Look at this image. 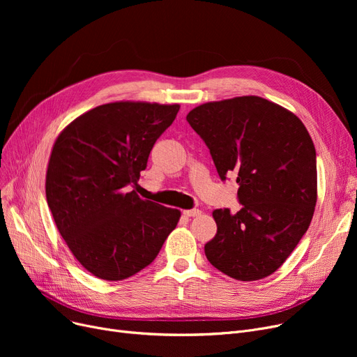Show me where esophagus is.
<instances>
[{
  "mask_svg": "<svg viewBox=\"0 0 357 357\" xmlns=\"http://www.w3.org/2000/svg\"><path fill=\"white\" fill-rule=\"evenodd\" d=\"M201 214V211L198 208H192V210H186L183 211L185 217H198Z\"/></svg>",
  "mask_w": 357,
  "mask_h": 357,
  "instance_id": "obj_1",
  "label": "esophagus"
}]
</instances>
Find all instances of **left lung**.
Returning a JSON list of instances; mask_svg holds the SVG:
<instances>
[{
	"label": "left lung",
	"mask_w": 357,
	"mask_h": 357,
	"mask_svg": "<svg viewBox=\"0 0 357 357\" xmlns=\"http://www.w3.org/2000/svg\"><path fill=\"white\" fill-rule=\"evenodd\" d=\"M218 176L236 175L238 213H213L205 256L238 280L272 275L307 233L317 202L315 147L303 121L260 97L202 104L186 116Z\"/></svg>",
	"instance_id": "left-lung-1"
}]
</instances>
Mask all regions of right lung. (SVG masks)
<instances>
[{"label": "right lung", "instance_id": "add662e5", "mask_svg": "<svg viewBox=\"0 0 357 357\" xmlns=\"http://www.w3.org/2000/svg\"><path fill=\"white\" fill-rule=\"evenodd\" d=\"M179 105L111 102L72 121L54 142L46 198L58 230L79 264L121 280L152 264L181 213L142 199L128 186Z\"/></svg>", "mask_w": 357, "mask_h": 357}]
</instances>
